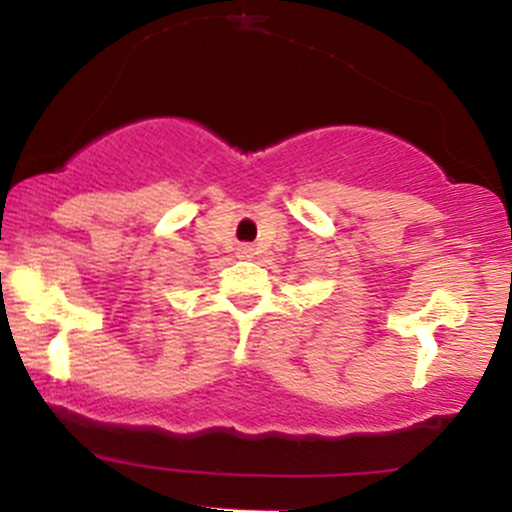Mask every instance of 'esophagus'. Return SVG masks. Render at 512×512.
Masks as SVG:
<instances>
[{
  "label": "esophagus",
  "mask_w": 512,
  "mask_h": 512,
  "mask_svg": "<svg viewBox=\"0 0 512 512\" xmlns=\"http://www.w3.org/2000/svg\"><path fill=\"white\" fill-rule=\"evenodd\" d=\"M252 255H255L252 245H240L238 248V257H245V260H248V257H252Z\"/></svg>",
  "instance_id": "esophagus-1"
}]
</instances>
